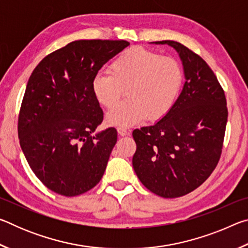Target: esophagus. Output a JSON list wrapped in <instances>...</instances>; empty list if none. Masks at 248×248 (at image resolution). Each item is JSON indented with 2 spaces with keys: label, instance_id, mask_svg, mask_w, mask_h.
I'll return each mask as SVG.
<instances>
[{
  "label": "esophagus",
  "instance_id": "1",
  "mask_svg": "<svg viewBox=\"0 0 248 248\" xmlns=\"http://www.w3.org/2000/svg\"><path fill=\"white\" fill-rule=\"evenodd\" d=\"M117 131H118V134H119V136H121V137H124V136H127V134H129V131H128L127 129L121 128V127L117 128Z\"/></svg>",
  "mask_w": 248,
  "mask_h": 248
}]
</instances>
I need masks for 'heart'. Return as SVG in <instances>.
Masks as SVG:
<instances>
[{
  "label": "heart",
  "instance_id": "b5f03b06",
  "mask_svg": "<svg viewBox=\"0 0 248 248\" xmlns=\"http://www.w3.org/2000/svg\"><path fill=\"white\" fill-rule=\"evenodd\" d=\"M109 71L95 75L92 90L106 108L114 107L124 90L127 99L106 117L109 124L118 127H130L146 116L150 120L161 119L174 106L184 81L177 60L143 47L124 50L112 61Z\"/></svg>",
  "mask_w": 248,
  "mask_h": 248
}]
</instances>
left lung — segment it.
Listing matches in <instances>:
<instances>
[{
	"instance_id": "obj_1",
	"label": "left lung",
	"mask_w": 248,
	"mask_h": 248,
	"mask_svg": "<svg viewBox=\"0 0 248 248\" xmlns=\"http://www.w3.org/2000/svg\"><path fill=\"white\" fill-rule=\"evenodd\" d=\"M178 52L185 84L170 110L149 127L133 130L132 165L155 195L177 198L203 184L219 162L228 107L224 91L202 58L173 40L155 41Z\"/></svg>"
}]
</instances>
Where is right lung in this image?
<instances>
[{
    "label": "right lung",
    "instance_id": "obj_1",
    "mask_svg": "<svg viewBox=\"0 0 248 248\" xmlns=\"http://www.w3.org/2000/svg\"><path fill=\"white\" fill-rule=\"evenodd\" d=\"M129 45L75 40L45 57L32 71L19 110L18 138L29 166L50 190L74 197L102 179L117 130L92 136L104 118L92 81Z\"/></svg>",
    "mask_w": 248,
    "mask_h": 248
}]
</instances>
